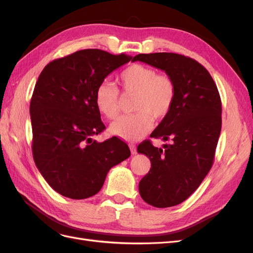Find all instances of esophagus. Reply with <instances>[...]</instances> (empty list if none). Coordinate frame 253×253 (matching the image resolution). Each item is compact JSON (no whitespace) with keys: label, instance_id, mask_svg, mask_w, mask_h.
<instances>
[{"label":"esophagus","instance_id":"1","mask_svg":"<svg viewBox=\"0 0 253 253\" xmlns=\"http://www.w3.org/2000/svg\"><path fill=\"white\" fill-rule=\"evenodd\" d=\"M129 150H131V153H132V154L134 155V154H136V145L135 144H129Z\"/></svg>","mask_w":253,"mask_h":253}]
</instances>
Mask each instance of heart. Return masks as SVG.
I'll list each match as a JSON object with an SVG mask.
<instances>
[{
  "label": "heart",
  "instance_id": "obj_1",
  "mask_svg": "<svg viewBox=\"0 0 253 253\" xmlns=\"http://www.w3.org/2000/svg\"><path fill=\"white\" fill-rule=\"evenodd\" d=\"M124 96H135L133 111L112 124L110 131L119 138L138 140L153 126V120L164 119L172 109L176 87L173 79L166 74H157L152 67L132 64L118 78ZM95 104L105 118L115 119L120 113L119 90L109 81H103L95 90Z\"/></svg>",
  "mask_w": 253,
  "mask_h": 253
}]
</instances>
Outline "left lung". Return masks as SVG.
Instances as JSON below:
<instances>
[{
	"mask_svg": "<svg viewBox=\"0 0 253 253\" xmlns=\"http://www.w3.org/2000/svg\"><path fill=\"white\" fill-rule=\"evenodd\" d=\"M132 61L165 71L175 83L172 109L151 134L172 143L158 149L144 140L137 148L151 162L139 182L140 196L156 208H168L186 201L211 169L221 128L220 97L209 72L192 58L154 52Z\"/></svg>",
	"mask_w": 253,
	"mask_h": 253,
	"instance_id": "obj_1",
	"label": "left lung"
}]
</instances>
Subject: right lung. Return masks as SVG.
<instances>
[{
	"instance_id": "obj_1",
	"label": "right lung",
	"mask_w": 253,
	"mask_h": 253,
	"mask_svg": "<svg viewBox=\"0 0 253 253\" xmlns=\"http://www.w3.org/2000/svg\"><path fill=\"white\" fill-rule=\"evenodd\" d=\"M132 57L82 49L43 68L30 100L33 155L48 185L73 200L97 194L112 167L131 152L116 136L93 140L105 128L95 104V90Z\"/></svg>"
}]
</instances>
